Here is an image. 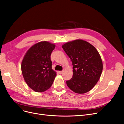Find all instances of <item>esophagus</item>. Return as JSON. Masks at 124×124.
Segmentation results:
<instances>
[{
  "label": "esophagus",
  "instance_id": "esophagus-1",
  "mask_svg": "<svg viewBox=\"0 0 124 124\" xmlns=\"http://www.w3.org/2000/svg\"><path fill=\"white\" fill-rule=\"evenodd\" d=\"M63 71H58V72H59V73H60V74H62V73H63Z\"/></svg>",
  "mask_w": 124,
  "mask_h": 124
}]
</instances>
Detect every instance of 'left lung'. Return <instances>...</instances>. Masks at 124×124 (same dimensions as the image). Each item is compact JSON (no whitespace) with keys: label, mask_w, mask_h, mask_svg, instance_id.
I'll use <instances>...</instances> for the list:
<instances>
[{"label":"left lung","mask_w":124,"mask_h":124,"mask_svg":"<svg viewBox=\"0 0 124 124\" xmlns=\"http://www.w3.org/2000/svg\"><path fill=\"white\" fill-rule=\"evenodd\" d=\"M62 48L73 65V76L66 81L67 86L76 93L89 92L99 80L103 69L98 52L90 43L80 39L67 42Z\"/></svg>","instance_id":"obj_1"}]
</instances>
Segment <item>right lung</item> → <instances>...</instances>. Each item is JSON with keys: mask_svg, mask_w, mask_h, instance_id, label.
Listing matches in <instances>:
<instances>
[{"mask_svg": "<svg viewBox=\"0 0 124 124\" xmlns=\"http://www.w3.org/2000/svg\"><path fill=\"white\" fill-rule=\"evenodd\" d=\"M55 47L49 42H39L30 48L23 59L21 69L25 81L35 92H42L50 88L56 76L51 60Z\"/></svg>", "mask_w": 124, "mask_h": 124, "instance_id": "obj_1", "label": "right lung"}]
</instances>
